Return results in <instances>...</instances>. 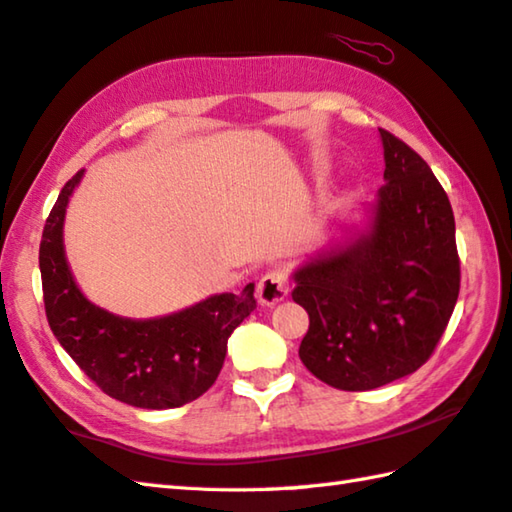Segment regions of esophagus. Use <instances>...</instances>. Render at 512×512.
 Returning a JSON list of instances; mask_svg holds the SVG:
<instances>
[{
	"label": "esophagus",
	"instance_id": "34e87169",
	"mask_svg": "<svg viewBox=\"0 0 512 512\" xmlns=\"http://www.w3.org/2000/svg\"><path fill=\"white\" fill-rule=\"evenodd\" d=\"M290 281L284 270H270L268 275L259 279L257 284V301L262 306H275V303L284 301L288 297Z\"/></svg>",
	"mask_w": 512,
	"mask_h": 512
}]
</instances>
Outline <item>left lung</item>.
<instances>
[{"label":"left lung","mask_w":512,"mask_h":512,"mask_svg":"<svg viewBox=\"0 0 512 512\" xmlns=\"http://www.w3.org/2000/svg\"><path fill=\"white\" fill-rule=\"evenodd\" d=\"M385 184L358 220L292 270L310 328L299 358L323 383L376 389L436 350L460 292L455 220L427 162L380 129Z\"/></svg>","instance_id":"obj_1"}]
</instances>
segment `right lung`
<instances>
[{
	"label": "right lung",
	"instance_id": "1",
	"mask_svg": "<svg viewBox=\"0 0 512 512\" xmlns=\"http://www.w3.org/2000/svg\"><path fill=\"white\" fill-rule=\"evenodd\" d=\"M83 173L65 182L39 246L50 330L107 396L140 409L187 405L215 383L228 336L257 306L255 284L154 319H129L96 306L76 284L63 246L65 211Z\"/></svg>",
	"mask_w": 512,
	"mask_h": 512
}]
</instances>
